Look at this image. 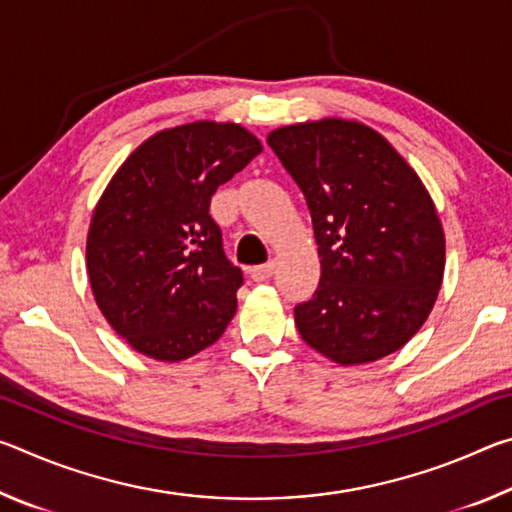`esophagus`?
<instances>
[{
    "label": "esophagus",
    "mask_w": 512,
    "mask_h": 512,
    "mask_svg": "<svg viewBox=\"0 0 512 512\" xmlns=\"http://www.w3.org/2000/svg\"><path fill=\"white\" fill-rule=\"evenodd\" d=\"M273 271H275V262H273V259H268V262L266 264H259V266H253V268H250V277H253V280L255 282H266L268 280V277H271L273 275Z\"/></svg>",
    "instance_id": "esophagus-1"
}]
</instances>
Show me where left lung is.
I'll return each instance as SVG.
<instances>
[{
	"mask_svg": "<svg viewBox=\"0 0 512 512\" xmlns=\"http://www.w3.org/2000/svg\"><path fill=\"white\" fill-rule=\"evenodd\" d=\"M305 194L320 282L293 314L309 348L339 366L388 357L436 305L445 232L427 187L384 135L325 117L268 133Z\"/></svg>",
	"mask_w": 512,
	"mask_h": 512,
	"instance_id": "1",
	"label": "left lung"
}]
</instances>
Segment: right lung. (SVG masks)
Instances as JSON below:
<instances>
[{
	"label": "right lung",
	"mask_w": 512,
	"mask_h": 512,
	"mask_svg": "<svg viewBox=\"0 0 512 512\" xmlns=\"http://www.w3.org/2000/svg\"><path fill=\"white\" fill-rule=\"evenodd\" d=\"M257 153L244 126L192 121L151 135L112 176L85 264L101 314L133 350L176 363L225 332L244 275L223 253L210 201Z\"/></svg>",
	"instance_id": "add662e5"
}]
</instances>
